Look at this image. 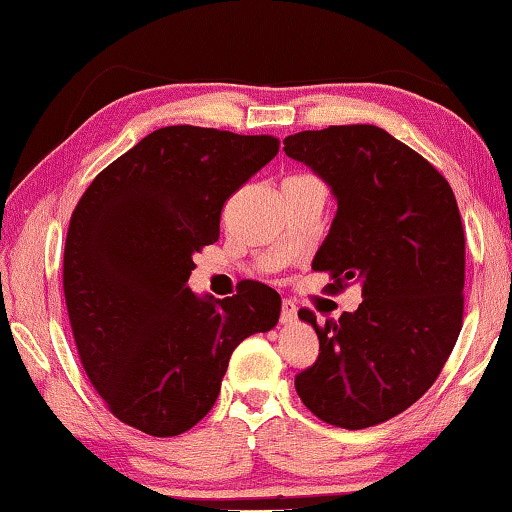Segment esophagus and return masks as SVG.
I'll return each mask as SVG.
<instances>
[{
  "label": "esophagus",
  "mask_w": 512,
  "mask_h": 512,
  "mask_svg": "<svg viewBox=\"0 0 512 512\" xmlns=\"http://www.w3.org/2000/svg\"><path fill=\"white\" fill-rule=\"evenodd\" d=\"M295 321H298V307H295V302L284 300L281 302V323L291 325Z\"/></svg>",
  "instance_id": "1"
}]
</instances>
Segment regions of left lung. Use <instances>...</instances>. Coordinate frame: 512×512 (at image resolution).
Masks as SVG:
<instances>
[{"label": "left lung", "mask_w": 512, "mask_h": 512, "mask_svg": "<svg viewBox=\"0 0 512 512\" xmlns=\"http://www.w3.org/2000/svg\"><path fill=\"white\" fill-rule=\"evenodd\" d=\"M284 152L337 201L311 268L362 302L339 321L298 316L318 335V360L295 376L302 404L344 429L379 425L425 395L462 330L464 228L439 170L374 124L300 131ZM335 286V284H332Z\"/></svg>", "instance_id": "obj_1"}]
</instances>
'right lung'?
<instances>
[{
    "label": "right lung",
    "mask_w": 512,
    "mask_h": 512,
    "mask_svg": "<svg viewBox=\"0 0 512 512\" xmlns=\"http://www.w3.org/2000/svg\"><path fill=\"white\" fill-rule=\"evenodd\" d=\"M277 152L272 136L157 129L101 170L71 214L64 298L80 362L140 432L177 436L203 420L235 346L279 321V293L261 281L224 300L187 286L228 196Z\"/></svg>",
    "instance_id": "1"
}]
</instances>
